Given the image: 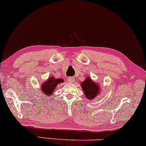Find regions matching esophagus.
<instances>
[{
    "instance_id": "1",
    "label": "esophagus",
    "mask_w": 146,
    "mask_h": 146,
    "mask_svg": "<svg viewBox=\"0 0 146 146\" xmlns=\"http://www.w3.org/2000/svg\"><path fill=\"white\" fill-rule=\"evenodd\" d=\"M67 80L69 83H73V82H74V78H73V77H68Z\"/></svg>"
}]
</instances>
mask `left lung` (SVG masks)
Listing matches in <instances>:
<instances>
[{
    "instance_id": "obj_1",
    "label": "left lung",
    "mask_w": 146,
    "mask_h": 146,
    "mask_svg": "<svg viewBox=\"0 0 146 146\" xmlns=\"http://www.w3.org/2000/svg\"><path fill=\"white\" fill-rule=\"evenodd\" d=\"M81 87L87 99L93 100L100 93V86L94 82L91 77H87L84 82L81 83Z\"/></svg>"
}]
</instances>
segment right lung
<instances>
[{"mask_svg": "<svg viewBox=\"0 0 146 146\" xmlns=\"http://www.w3.org/2000/svg\"><path fill=\"white\" fill-rule=\"evenodd\" d=\"M63 82V79L55 78L53 75H52L47 80L42 83L41 86H40V90L43 92V94L44 96L49 98L54 93L57 86Z\"/></svg>", "mask_w": 146, "mask_h": 146, "instance_id": "right-lung-1", "label": "right lung"}]
</instances>
